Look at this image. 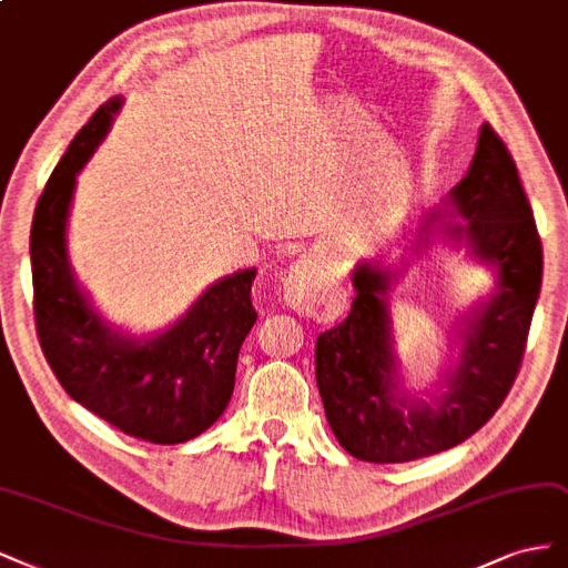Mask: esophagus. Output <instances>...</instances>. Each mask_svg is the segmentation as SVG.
<instances>
[{
  "mask_svg": "<svg viewBox=\"0 0 568 568\" xmlns=\"http://www.w3.org/2000/svg\"><path fill=\"white\" fill-rule=\"evenodd\" d=\"M283 300L302 316L316 314L321 306V295L314 262L304 257L290 268V273L283 278Z\"/></svg>",
  "mask_w": 568,
  "mask_h": 568,
  "instance_id": "obj_1",
  "label": "esophagus"
}]
</instances>
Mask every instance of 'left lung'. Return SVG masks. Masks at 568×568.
Segmentation results:
<instances>
[{
	"label": "left lung",
	"instance_id": "1",
	"mask_svg": "<svg viewBox=\"0 0 568 568\" xmlns=\"http://www.w3.org/2000/svg\"><path fill=\"white\" fill-rule=\"evenodd\" d=\"M455 215L464 219L457 223ZM417 245L442 235L465 243L496 268V292L465 321L463 352L432 400L410 396L398 379L392 276L379 264L354 271L356 300L316 342V382L325 417L346 453L365 463H408L448 450L481 429L515 384L542 281V245L517 164L486 122L469 172L444 207L425 214Z\"/></svg>",
	"mask_w": 568,
	"mask_h": 568
}]
</instances>
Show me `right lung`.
<instances>
[{
    "instance_id": "right-lung-1",
    "label": "right lung",
    "mask_w": 568,
    "mask_h": 568,
    "mask_svg": "<svg viewBox=\"0 0 568 568\" xmlns=\"http://www.w3.org/2000/svg\"><path fill=\"white\" fill-rule=\"evenodd\" d=\"M122 99L101 105L49 176L30 229L34 325L61 387L120 432L151 444H184L229 406L237 352L257 321L250 292L257 268L210 285L164 333L130 337L80 290L68 262L75 179L111 130Z\"/></svg>"
}]
</instances>
